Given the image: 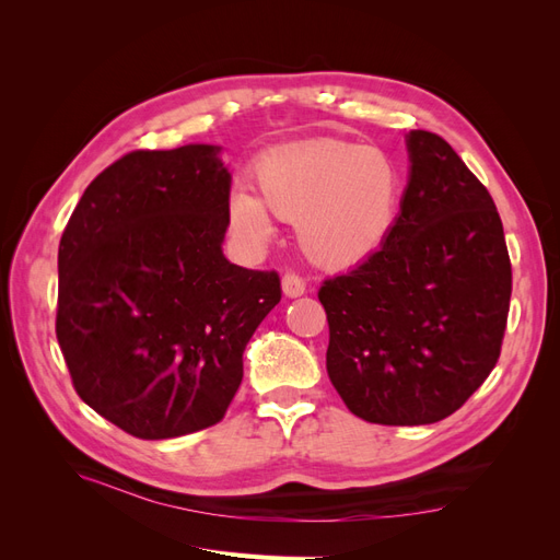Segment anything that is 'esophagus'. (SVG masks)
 I'll use <instances>...</instances> for the list:
<instances>
[{"instance_id": "obj_1", "label": "esophagus", "mask_w": 560, "mask_h": 560, "mask_svg": "<svg viewBox=\"0 0 560 560\" xmlns=\"http://www.w3.org/2000/svg\"><path fill=\"white\" fill-rule=\"evenodd\" d=\"M282 292H284V296H290V299L301 296L303 292H306V280L290 270V273L282 276Z\"/></svg>"}]
</instances>
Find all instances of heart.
<instances>
[{"instance_id":"heart-1","label":"heart","mask_w":560,"mask_h":560,"mask_svg":"<svg viewBox=\"0 0 560 560\" xmlns=\"http://www.w3.org/2000/svg\"><path fill=\"white\" fill-rule=\"evenodd\" d=\"M259 191L235 184L229 196L233 233L264 247L273 214L296 222L303 252L322 266H350L369 257L393 231L401 175L381 149L343 140H315L270 151L257 163Z\"/></svg>"}]
</instances>
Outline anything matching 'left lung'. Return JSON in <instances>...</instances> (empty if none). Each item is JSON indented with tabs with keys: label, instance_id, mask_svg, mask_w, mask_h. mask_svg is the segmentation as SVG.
<instances>
[{
	"label": "left lung",
	"instance_id": "8db88e82",
	"mask_svg": "<svg viewBox=\"0 0 560 560\" xmlns=\"http://www.w3.org/2000/svg\"><path fill=\"white\" fill-rule=\"evenodd\" d=\"M411 173L381 247L322 282L327 374L348 409L378 425L455 413L498 364L512 264L486 186L428 130L406 135Z\"/></svg>",
	"mask_w": 560,
	"mask_h": 560
}]
</instances>
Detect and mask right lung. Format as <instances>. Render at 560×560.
Listing matches in <instances>:
<instances>
[{
  "label": "right lung",
  "mask_w": 560,
  "mask_h": 560,
  "mask_svg": "<svg viewBox=\"0 0 560 560\" xmlns=\"http://www.w3.org/2000/svg\"><path fill=\"white\" fill-rule=\"evenodd\" d=\"M219 147L130 151L83 191L58 247L56 334L77 395L138 439L217 425L282 290L224 252Z\"/></svg>",
  "instance_id": "obj_1"
}]
</instances>
